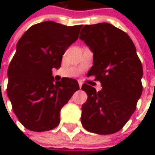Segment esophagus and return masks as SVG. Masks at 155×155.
<instances>
[{"label": "esophagus", "mask_w": 155, "mask_h": 155, "mask_svg": "<svg viewBox=\"0 0 155 155\" xmlns=\"http://www.w3.org/2000/svg\"><path fill=\"white\" fill-rule=\"evenodd\" d=\"M78 83H79V86H80V88L81 87V85H82V82L81 81H78Z\"/></svg>", "instance_id": "34e87169"}]
</instances>
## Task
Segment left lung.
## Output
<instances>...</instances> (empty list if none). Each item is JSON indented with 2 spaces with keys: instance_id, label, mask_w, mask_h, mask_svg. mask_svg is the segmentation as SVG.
<instances>
[{
  "instance_id": "left-lung-1",
  "label": "left lung",
  "mask_w": 155,
  "mask_h": 155,
  "mask_svg": "<svg viewBox=\"0 0 155 155\" xmlns=\"http://www.w3.org/2000/svg\"><path fill=\"white\" fill-rule=\"evenodd\" d=\"M80 38L93 53L94 75L102 89L84 83L88 99L81 106V121L91 133L110 135L119 131L137 108L143 86V66L129 36L108 23L85 25Z\"/></svg>"
}]
</instances>
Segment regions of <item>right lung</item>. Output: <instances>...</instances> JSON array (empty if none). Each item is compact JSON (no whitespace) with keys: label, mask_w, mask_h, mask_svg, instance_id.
<instances>
[{"label":"right lung","mask_w":155,"mask_h":155,"mask_svg":"<svg viewBox=\"0 0 155 155\" xmlns=\"http://www.w3.org/2000/svg\"><path fill=\"white\" fill-rule=\"evenodd\" d=\"M81 25L64 26L44 21L30 27L17 43L8 68L7 94L13 112L28 130L43 132L60 123V110L80 89L78 81L62 78L54 81L53 68L78 39Z\"/></svg>","instance_id":"1"}]
</instances>
